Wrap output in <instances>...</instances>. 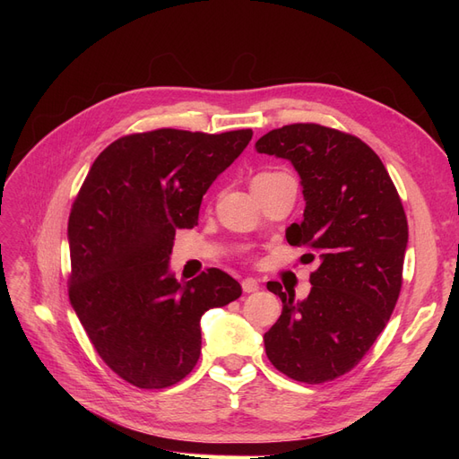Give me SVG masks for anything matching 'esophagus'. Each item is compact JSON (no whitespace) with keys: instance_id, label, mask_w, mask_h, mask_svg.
Here are the masks:
<instances>
[{"instance_id":"1","label":"esophagus","mask_w":459,"mask_h":459,"mask_svg":"<svg viewBox=\"0 0 459 459\" xmlns=\"http://www.w3.org/2000/svg\"><path fill=\"white\" fill-rule=\"evenodd\" d=\"M241 287L245 293H256V290L260 289V281L255 280V277H247V280L241 281Z\"/></svg>"}]
</instances>
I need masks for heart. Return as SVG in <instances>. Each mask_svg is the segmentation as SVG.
Returning <instances> with one entry per match:
<instances>
[{
  "instance_id": "b5f03b06",
  "label": "heart",
  "mask_w": 459,
  "mask_h": 459,
  "mask_svg": "<svg viewBox=\"0 0 459 459\" xmlns=\"http://www.w3.org/2000/svg\"><path fill=\"white\" fill-rule=\"evenodd\" d=\"M260 176H266V174H260Z\"/></svg>"
}]
</instances>
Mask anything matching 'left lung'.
<instances>
[{
	"instance_id": "1",
	"label": "left lung",
	"mask_w": 459,
	"mask_h": 459,
	"mask_svg": "<svg viewBox=\"0 0 459 459\" xmlns=\"http://www.w3.org/2000/svg\"><path fill=\"white\" fill-rule=\"evenodd\" d=\"M255 149L293 164L307 206L285 238L319 253L307 299L268 281L283 310L264 333L266 356L295 381H333L364 358L394 310L408 247L404 208L381 159L354 135L290 124L264 134Z\"/></svg>"
}]
</instances>
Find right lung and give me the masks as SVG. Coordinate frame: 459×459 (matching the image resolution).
I'll return each instance as SVG.
<instances>
[{
  "mask_svg": "<svg viewBox=\"0 0 459 459\" xmlns=\"http://www.w3.org/2000/svg\"><path fill=\"white\" fill-rule=\"evenodd\" d=\"M251 137L162 128L120 137L91 164L68 218V297L97 354L134 386L182 381L201 354L203 314L241 297L218 268L178 281L170 255Z\"/></svg>",
  "mask_w": 459,
  "mask_h": 459,
  "instance_id": "obj_1",
  "label": "right lung"
}]
</instances>
